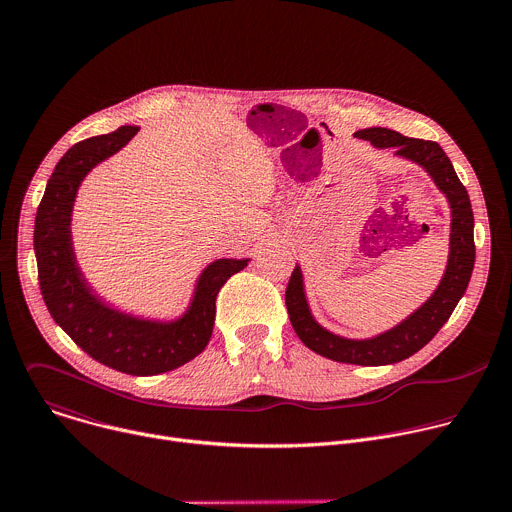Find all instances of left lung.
I'll use <instances>...</instances> for the list:
<instances>
[{
	"label": "left lung",
	"mask_w": 512,
	"mask_h": 512,
	"mask_svg": "<svg viewBox=\"0 0 512 512\" xmlns=\"http://www.w3.org/2000/svg\"><path fill=\"white\" fill-rule=\"evenodd\" d=\"M356 137L369 139L377 148H395L397 156L413 160L421 168H425L437 188L446 194L452 208L450 259L446 275L442 283L437 285L435 294L415 314H411L397 328L371 340L340 338L324 330L312 318L304 296L300 267L291 271L285 289V306L291 326H294L296 334L310 350L338 362L362 364V367H381V364L401 362L421 350L450 320L454 308L464 296L474 269V214L468 190L460 182L446 152L435 141L405 137L385 127L362 129L356 133Z\"/></svg>",
	"instance_id": "left-lung-1"
}]
</instances>
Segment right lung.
<instances>
[{
  "label": "right lung",
  "mask_w": 512,
  "mask_h": 512,
  "mask_svg": "<svg viewBox=\"0 0 512 512\" xmlns=\"http://www.w3.org/2000/svg\"><path fill=\"white\" fill-rule=\"evenodd\" d=\"M139 131L123 125L113 133L79 141L56 164L34 223V251L44 304L54 322L91 358L125 375L150 377L174 371L198 356L212 334L216 296L247 259H218L200 275L188 314L156 324L117 314L97 302L79 273L70 245V210L77 188L101 160L119 152Z\"/></svg>",
  "instance_id": "right-lung-1"
}]
</instances>
